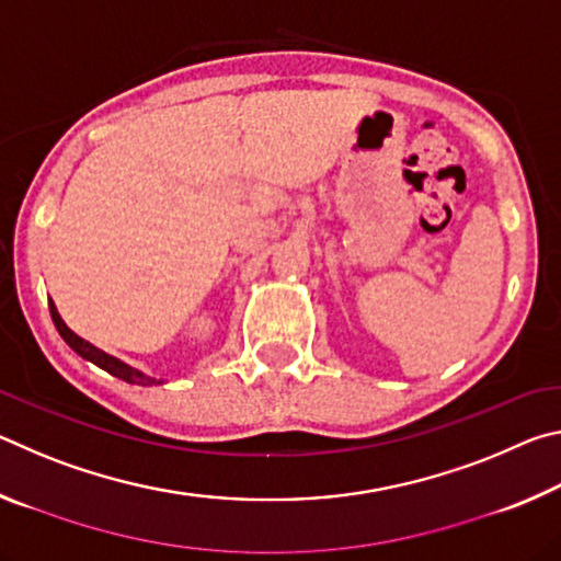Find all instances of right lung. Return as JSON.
<instances>
[{
	"instance_id": "add662e5",
	"label": "right lung",
	"mask_w": 561,
	"mask_h": 561,
	"mask_svg": "<svg viewBox=\"0 0 561 561\" xmlns=\"http://www.w3.org/2000/svg\"><path fill=\"white\" fill-rule=\"evenodd\" d=\"M49 309H51V319H54L56 329H59V334L64 336L66 344H69V346L76 351V354L83 356V358H89L91 364L101 366L103 371H108L111 376H116V378H121V381H126V383H136V386H153V383H160V381H156V378L144 376L140 371H136V368L126 366V364H123V360L108 356L106 351H101V348H96V346H91L89 341H83L81 336H76L73 331H71L69 327H66L64 321H61L59 311H56V307H54V301H51V299H49Z\"/></svg>"
}]
</instances>
